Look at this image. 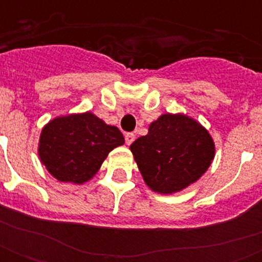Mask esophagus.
I'll use <instances>...</instances> for the list:
<instances>
[{
  "label": "esophagus",
  "instance_id": "esophagus-1",
  "mask_svg": "<svg viewBox=\"0 0 262 262\" xmlns=\"http://www.w3.org/2000/svg\"><path fill=\"white\" fill-rule=\"evenodd\" d=\"M135 139L136 136L133 135V133H126V135H125V141H126L127 145H130V144L135 141Z\"/></svg>",
  "mask_w": 262,
  "mask_h": 262
}]
</instances>
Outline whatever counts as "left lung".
<instances>
[{"mask_svg":"<svg viewBox=\"0 0 262 262\" xmlns=\"http://www.w3.org/2000/svg\"><path fill=\"white\" fill-rule=\"evenodd\" d=\"M130 151L148 186L171 194L207 171L215 158V143L195 119L167 113L149 125L148 135L136 140Z\"/></svg>","mask_w":262,"mask_h":262,"instance_id":"1","label":"left lung"}]
</instances>
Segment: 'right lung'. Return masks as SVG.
<instances>
[{
	"mask_svg": "<svg viewBox=\"0 0 262 262\" xmlns=\"http://www.w3.org/2000/svg\"><path fill=\"white\" fill-rule=\"evenodd\" d=\"M123 143L118 127L87 111L51 119L40 133L38 155L55 179L81 185L98 172L108 152Z\"/></svg>",
	"mask_w": 262,
	"mask_h": 262,
	"instance_id": "right-lung-1",
	"label": "right lung"
}]
</instances>
